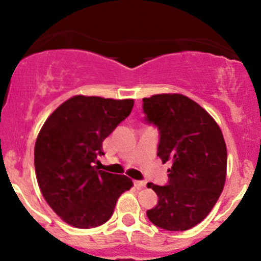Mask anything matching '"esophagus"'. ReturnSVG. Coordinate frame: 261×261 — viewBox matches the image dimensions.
Returning a JSON list of instances; mask_svg holds the SVG:
<instances>
[{"mask_svg":"<svg viewBox=\"0 0 261 261\" xmlns=\"http://www.w3.org/2000/svg\"><path fill=\"white\" fill-rule=\"evenodd\" d=\"M134 185H135V187H136L137 189L145 188V187H146V181H142V180H135V181H134Z\"/></svg>","mask_w":261,"mask_h":261,"instance_id":"esophagus-1","label":"esophagus"}]
</instances>
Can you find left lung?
<instances>
[{"label":"left lung","mask_w":261,"mask_h":261,"mask_svg":"<svg viewBox=\"0 0 261 261\" xmlns=\"http://www.w3.org/2000/svg\"><path fill=\"white\" fill-rule=\"evenodd\" d=\"M146 120L157 125V155L170 162L169 182H148L158 203L147 211L154 226L187 230L205 220L216 205L227 176V147L215 119L187 95L163 93L143 98Z\"/></svg>","instance_id":"8db88e82"}]
</instances>
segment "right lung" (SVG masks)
Masks as SVG:
<instances>
[{
  "label": "right lung",
  "instance_id": "right-lung-1",
  "mask_svg": "<svg viewBox=\"0 0 261 261\" xmlns=\"http://www.w3.org/2000/svg\"><path fill=\"white\" fill-rule=\"evenodd\" d=\"M133 107L134 99L74 95L56 108L39 131L34 148L39 188L47 205L70 226L106 223L119 196L133 188L128 176L94 166L104 154L103 141Z\"/></svg>",
  "mask_w": 261,
  "mask_h": 261
}]
</instances>
